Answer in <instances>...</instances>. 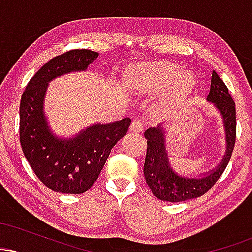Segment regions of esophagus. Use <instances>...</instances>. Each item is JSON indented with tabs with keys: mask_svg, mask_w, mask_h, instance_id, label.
Here are the masks:
<instances>
[{
	"mask_svg": "<svg viewBox=\"0 0 252 252\" xmlns=\"http://www.w3.org/2000/svg\"><path fill=\"white\" fill-rule=\"evenodd\" d=\"M144 128H146V124H144L142 121H140V120L132 121V123L130 124V130L134 132H142Z\"/></svg>",
	"mask_w": 252,
	"mask_h": 252,
	"instance_id": "1",
	"label": "esophagus"
}]
</instances>
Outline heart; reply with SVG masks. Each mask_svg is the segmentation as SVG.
Instances as JSON below:
<instances>
[{"instance_id": "1", "label": "heart", "mask_w": 252, "mask_h": 252, "mask_svg": "<svg viewBox=\"0 0 252 252\" xmlns=\"http://www.w3.org/2000/svg\"><path fill=\"white\" fill-rule=\"evenodd\" d=\"M173 86V97L176 99L189 94L194 86V79L189 73H182L181 68L172 63L148 65L138 73L135 79V89L141 92L161 91Z\"/></svg>"}]
</instances>
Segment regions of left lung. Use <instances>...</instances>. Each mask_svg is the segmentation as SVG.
<instances>
[{
    "mask_svg": "<svg viewBox=\"0 0 252 252\" xmlns=\"http://www.w3.org/2000/svg\"><path fill=\"white\" fill-rule=\"evenodd\" d=\"M206 100L213 103L220 112L226 137V152L221 162L213 170L196 178L179 175L169 163L163 124H158L155 128L147 129L144 132L147 138L144 178L153 194L160 200L180 202L204 195L220 178L230 161L236 142V104L228 94L227 86L215 71L212 72L211 89Z\"/></svg>",
    "mask_w": 252,
    "mask_h": 252,
    "instance_id": "obj_1",
    "label": "left lung"
}]
</instances>
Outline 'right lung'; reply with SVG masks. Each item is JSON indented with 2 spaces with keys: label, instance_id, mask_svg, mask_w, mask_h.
I'll list each match as a JSON object with an SVG mask.
<instances>
[{
  "label": "right lung",
  "instance_id": "1",
  "mask_svg": "<svg viewBox=\"0 0 252 252\" xmlns=\"http://www.w3.org/2000/svg\"><path fill=\"white\" fill-rule=\"evenodd\" d=\"M97 58V52L90 50H72L54 57L34 74L22 94L20 143L37 178L54 192L80 194L91 189L111 149L131 123L126 117L92 124L71 138H59L52 132L43 112L48 83L70 72L85 71Z\"/></svg>",
  "mask_w": 252,
  "mask_h": 252
}]
</instances>
